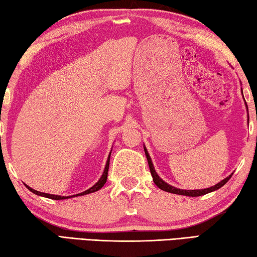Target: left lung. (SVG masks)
<instances>
[{
	"instance_id": "1",
	"label": "left lung",
	"mask_w": 257,
	"mask_h": 257,
	"mask_svg": "<svg viewBox=\"0 0 257 257\" xmlns=\"http://www.w3.org/2000/svg\"><path fill=\"white\" fill-rule=\"evenodd\" d=\"M241 94H242V89H241ZM243 97V95H242ZM246 104V102H245ZM246 108H247V112H248V107H247V104H246ZM144 151H145V155H146V159H147V162H149V167H150V170H151V175L153 177V181L154 184L159 187L160 189H162L164 191H168V193H171V194H177V195H182V196H189V197H197V196H203V195L208 194V193H212V191H215L221 187L224 186L227 184L228 180L231 178L232 173L230 175L229 177L224 178L223 180H221L220 182H217L216 185L210 187V188H205V189H194V190H187V189H179V188H176V187H173L171 185H169L168 182H165L163 179H161L160 176L156 173L155 169H154V165L153 162H152V159L149 154V152H147V149L144 146Z\"/></svg>"
}]
</instances>
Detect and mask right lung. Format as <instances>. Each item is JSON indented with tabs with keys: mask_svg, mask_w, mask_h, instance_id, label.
<instances>
[{
	"mask_svg": "<svg viewBox=\"0 0 257 257\" xmlns=\"http://www.w3.org/2000/svg\"><path fill=\"white\" fill-rule=\"evenodd\" d=\"M112 152V150H111ZM111 152L110 154H108L107 156V161H106V164H105V168H104V171L102 173L101 178H99L98 181L96 182V184L93 185L92 187H90L89 189H87L85 191H82V193H79V194H76V195H72V196H60V195H52V194H46V193H42V191H37L35 190L33 188H30L29 186L26 185V187L32 191V193L38 195V196H42V197H46V198H51V199H55V201H60V199H67V198H71V197H77V196H84V195H87V194H90V193H95V191H97L102 188V187L104 186V184L106 182V179H107V171H108V165H110V156H111Z\"/></svg>",
	"mask_w": 257,
	"mask_h": 257,
	"instance_id": "1",
	"label": "right lung"
}]
</instances>
